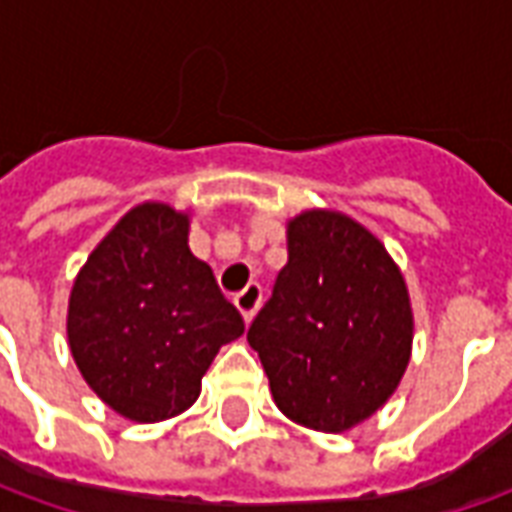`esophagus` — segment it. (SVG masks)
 <instances>
[{
  "label": "esophagus",
  "mask_w": 512,
  "mask_h": 512,
  "mask_svg": "<svg viewBox=\"0 0 512 512\" xmlns=\"http://www.w3.org/2000/svg\"><path fill=\"white\" fill-rule=\"evenodd\" d=\"M260 304H263V288H260L257 282L246 285V288L235 296V307H238V312L244 315L246 323L255 318L257 310H260Z\"/></svg>",
  "instance_id": "1"
}]
</instances>
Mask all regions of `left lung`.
Wrapping results in <instances>:
<instances>
[{"instance_id": "8db88e82", "label": "left lung", "mask_w": 512, "mask_h": 512, "mask_svg": "<svg viewBox=\"0 0 512 512\" xmlns=\"http://www.w3.org/2000/svg\"><path fill=\"white\" fill-rule=\"evenodd\" d=\"M246 340L285 417L323 433L351 430L406 373L414 340L406 279L351 216L304 211L288 222V263Z\"/></svg>"}]
</instances>
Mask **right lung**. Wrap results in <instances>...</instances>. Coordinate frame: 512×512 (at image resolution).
<instances>
[{"mask_svg": "<svg viewBox=\"0 0 512 512\" xmlns=\"http://www.w3.org/2000/svg\"><path fill=\"white\" fill-rule=\"evenodd\" d=\"M244 318L191 255L189 213L142 202L106 233L73 282L68 345L84 381L134 422L178 417L200 397Z\"/></svg>", "mask_w": 512, "mask_h": 512, "instance_id": "add662e5", "label": "right lung"}]
</instances>
